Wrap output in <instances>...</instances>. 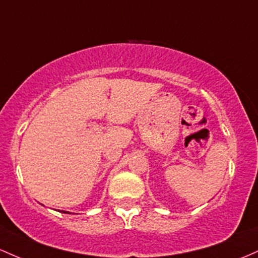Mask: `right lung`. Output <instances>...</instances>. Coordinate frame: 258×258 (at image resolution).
<instances>
[{
    "label": "right lung",
    "mask_w": 258,
    "mask_h": 258,
    "mask_svg": "<svg viewBox=\"0 0 258 258\" xmlns=\"http://www.w3.org/2000/svg\"><path fill=\"white\" fill-rule=\"evenodd\" d=\"M61 213H70V212H66V211H62Z\"/></svg>",
    "instance_id": "right-lung-1"
}]
</instances>
